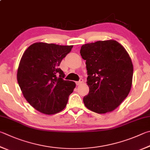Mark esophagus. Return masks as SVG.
Returning <instances> with one entry per match:
<instances>
[{
	"instance_id": "esophagus-1",
	"label": "esophagus",
	"mask_w": 150,
	"mask_h": 150,
	"mask_svg": "<svg viewBox=\"0 0 150 150\" xmlns=\"http://www.w3.org/2000/svg\"><path fill=\"white\" fill-rule=\"evenodd\" d=\"M83 83V79H81L79 81H77V82H76V84H77V85L78 86V85H79V84H81V83Z\"/></svg>"
}]
</instances>
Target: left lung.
I'll list each match as a JSON object with an SVG mask.
<instances>
[{
    "mask_svg": "<svg viewBox=\"0 0 150 150\" xmlns=\"http://www.w3.org/2000/svg\"><path fill=\"white\" fill-rule=\"evenodd\" d=\"M80 53L88 75L89 93L83 98L84 105L99 114L115 110L131 89L133 65L129 54L115 40L85 44Z\"/></svg>",
    "mask_w": 150,
    "mask_h": 150,
    "instance_id": "left-lung-1",
    "label": "left lung"
}]
</instances>
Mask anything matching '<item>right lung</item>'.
Wrapping results in <instances>:
<instances>
[{
  "label": "right lung",
  "mask_w": 150,
  "mask_h": 150,
  "mask_svg": "<svg viewBox=\"0 0 150 150\" xmlns=\"http://www.w3.org/2000/svg\"><path fill=\"white\" fill-rule=\"evenodd\" d=\"M73 46L35 42L26 49L19 64L17 80L24 98L39 112L53 115L66 108L75 88L64 80L59 64Z\"/></svg>",
  "instance_id": "add662e5"
}]
</instances>
